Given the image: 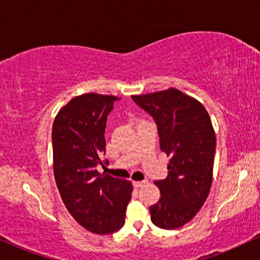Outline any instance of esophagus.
<instances>
[{"instance_id":"34e87169","label":"esophagus","mask_w":260,"mask_h":260,"mask_svg":"<svg viewBox=\"0 0 260 260\" xmlns=\"http://www.w3.org/2000/svg\"><path fill=\"white\" fill-rule=\"evenodd\" d=\"M145 184H146V181H140V182L134 181L133 182V187L134 188H140V187H142V185H145Z\"/></svg>"}]
</instances>
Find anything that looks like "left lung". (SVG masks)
<instances>
[{"instance_id": "8db88e82", "label": "left lung", "mask_w": 260, "mask_h": 260, "mask_svg": "<svg viewBox=\"0 0 260 260\" xmlns=\"http://www.w3.org/2000/svg\"><path fill=\"white\" fill-rule=\"evenodd\" d=\"M132 98L154 118L160 148L170 156L167 179L154 182L161 197L149 208L150 219L161 229H177L193 218L210 191L214 127L202 104L177 88Z\"/></svg>"}]
</instances>
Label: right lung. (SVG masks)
I'll list each match as a JSON object with an SVG mask.
<instances>
[{
    "label": "right lung",
    "mask_w": 260,
    "mask_h": 260,
    "mask_svg": "<svg viewBox=\"0 0 260 260\" xmlns=\"http://www.w3.org/2000/svg\"><path fill=\"white\" fill-rule=\"evenodd\" d=\"M118 99L98 93L75 96L52 126L53 174L61 200L81 226L98 235L121 229L133 191L131 181L95 169L106 152L107 115Z\"/></svg>",
    "instance_id": "obj_1"
}]
</instances>
